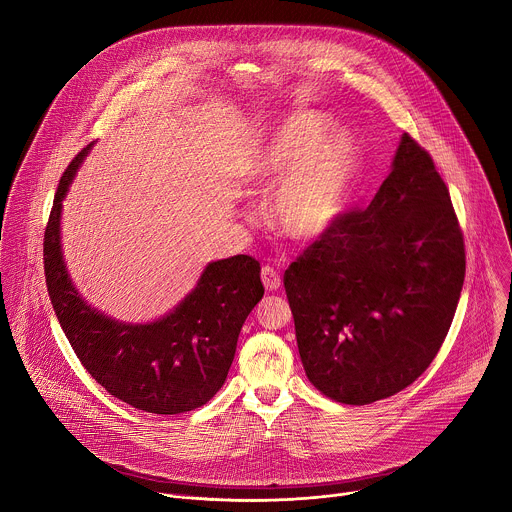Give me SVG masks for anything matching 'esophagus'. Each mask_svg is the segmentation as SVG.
I'll list each match as a JSON object with an SVG mask.
<instances>
[{
    "label": "esophagus",
    "mask_w": 512,
    "mask_h": 512,
    "mask_svg": "<svg viewBox=\"0 0 512 512\" xmlns=\"http://www.w3.org/2000/svg\"><path fill=\"white\" fill-rule=\"evenodd\" d=\"M261 279H263V285H265L269 291H275V289L281 287V277H279V273H277L273 267H269V265H265V267L261 269Z\"/></svg>",
    "instance_id": "obj_1"
}]
</instances>
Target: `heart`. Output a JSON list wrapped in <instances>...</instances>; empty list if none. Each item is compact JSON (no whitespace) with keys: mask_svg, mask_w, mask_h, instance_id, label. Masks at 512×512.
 Instances as JSON below:
<instances>
[{"mask_svg":"<svg viewBox=\"0 0 512 512\" xmlns=\"http://www.w3.org/2000/svg\"><path fill=\"white\" fill-rule=\"evenodd\" d=\"M328 123L312 113L283 121L269 137L251 168L263 186L279 182L269 218L273 227L294 241L324 235L342 214L358 168L354 141L344 135L324 139Z\"/></svg>","mask_w":512,"mask_h":512,"instance_id":"b5f03b06","label":"heart"}]
</instances>
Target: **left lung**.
I'll list each match as a JSON object with an SVG mask.
<instances>
[{"instance_id": "obj_1", "label": "left lung", "mask_w": 512, "mask_h": 512, "mask_svg": "<svg viewBox=\"0 0 512 512\" xmlns=\"http://www.w3.org/2000/svg\"><path fill=\"white\" fill-rule=\"evenodd\" d=\"M464 275L450 190L403 133L373 202L342 212L283 273L310 383L344 405L409 387L448 336Z\"/></svg>"}]
</instances>
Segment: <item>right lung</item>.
<instances>
[{
    "label": "right lung",
    "instance_id": "obj_1",
    "mask_svg": "<svg viewBox=\"0 0 512 512\" xmlns=\"http://www.w3.org/2000/svg\"><path fill=\"white\" fill-rule=\"evenodd\" d=\"M91 145L64 170L44 231V273L56 318L89 375L127 405L174 415L223 387L239 332L263 298L261 265L249 255L210 263L194 291L152 324H121L91 310L72 287L60 251V208Z\"/></svg>",
    "mask_w": 512,
    "mask_h": 512
}]
</instances>
